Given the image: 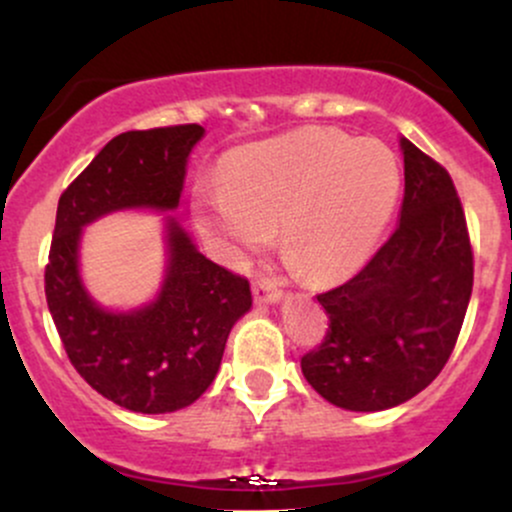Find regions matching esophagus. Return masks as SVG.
Listing matches in <instances>:
<instances>
[{
	"instance_id": "esophagus-1",
	"label": "esophagus",
	"mask_w": 512,
	"mask_h": 512,
	"mask_svg": "<svg viewBox=\"0 0 512 512\" xmlns=\"http://www.w3.org/2000/svg\"><path fill=\"white\" fill-rule=\"evenodd\" d=\"M252 296H255L257 303H276L281 298V291L269 279H255Z\"/></svg>"
}]
</instances>
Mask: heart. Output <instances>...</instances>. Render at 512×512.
Here are the masks:
<instances>
[{"label":"heart","mask_w":512,"mask_h":512,"mask_svg":"<svg viewBox=\"0 0 512 512\" xmlns=\"http://www.w3.org/2000/svg\"><path fill=\"white\" fill-rule=\"evenodd\" d=\"M226 185L202 195L207 231L255 250L279 231L284 260L308 281L358 267L395 211L397 158L383 142L337 127H303L228 161Z\"/></svg>","instance_id":"1"}]
</instances>
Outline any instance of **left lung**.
<instances>
[{
  "label": "left lung",
  "instance_id": "1",
  "mask_svg": "<svg viewBox=\"0 0 512 512\" xmlns=\"http://www.w3.org/2000/svg\"><path fill=\"white\" fill-rule=\"evenodd\" d=\"M399 226L354 279L320 293L325 339L303 354L305 380L351 411L397 407L438 378L474 284L467 219L450 173L402 139Z\"/></svg>",
  "mask_w": 512,
  "mask_h": 512
}]
</instances>
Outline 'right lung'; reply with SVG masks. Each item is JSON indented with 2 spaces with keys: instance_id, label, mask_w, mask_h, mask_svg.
Masks as SVG:
<instances>
[{
  "instance_id": "right-lung-1",
  "label": "right lung",
  "mask_w": 512,
  "mask_h": 512,
  "mask_svg": "<svg viewBox=\"0 0 512 512\" xmlns=\"http://www.w3.org/2000/svg\"><path fill=\"white\" fill-rule=\"evenodd\" d=\"M199 125L122 132L62 192L45 264V298L64 351L105 399L142 414H166L204 395L226 339L252 305L250 281L197 252L175 221L168 226L166 284L134 313H108L79 279L81 226L115 209H175Z\"/></svg>"
}]
</instances>
